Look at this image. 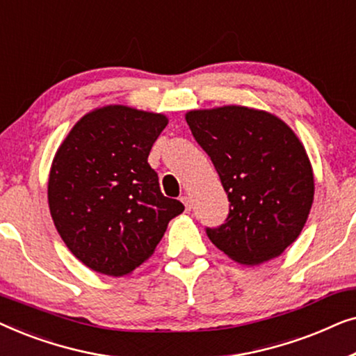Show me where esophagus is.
I'll return each instance as SVG.
<instances>
[{"label": "esophagus", "mask_w": 356, "mask_h": 356, "mask_svg": "<svg viewBox=\"0 0 356 356\" xmlns=\"http://www.w3.org/2000/svg\"><path fill=\"white\" fill-rule=\"evenodd\" d=\"M181 202L184 204V207H186V211H191V197L181 196Z\"/></svg>", "instance_id": "1"}]
</instances>
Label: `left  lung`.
Instances as JSON below:
<instances>
[{
	"mask_svg": "<svg viewBox=\"0 0 356 356\" xmlns=\"http://www.w3.org/2000/svg\"><path fill=\"white\" fill-rule=\"evenodd\" d=\"M186 123L230 202L225 223L206 228L209 240L240 264L280 256L313 206L314 177L303 144L275 115L248 106L193 110Z\"/></svg>",
	"mask_w": 356,
	"mask_h": 356,
	"instance_id": "left-lung-1",
	"label": "left lung"
}]
</instances>
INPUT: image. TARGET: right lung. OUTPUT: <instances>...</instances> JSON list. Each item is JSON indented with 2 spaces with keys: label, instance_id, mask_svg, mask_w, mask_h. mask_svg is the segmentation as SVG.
I'll list each match as a JSON object with an SVG mask.
<instances>
[{
  "label": "right lung",
  "instance_id": "add662e5",
  "mask_svg": "<svg viewBox=\"0 0 356 356\" xmlns=\"http://www.w3.org/2000/svg\"><path fill=\"white\" fill-rule=\"evenodd\" d=\"M167 116L123 105L77 121L53 159L48 206L65 245L89 269L121 277L147 261L184 211L165 197L147 157Z\"/></svg>",
  "mask_w": 356,
  "mask_h": 356
}]
</instances>
